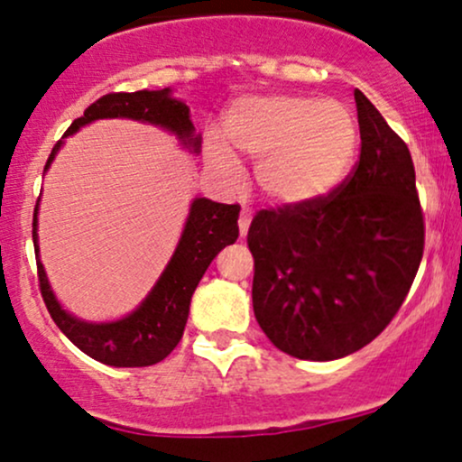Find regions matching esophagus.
<instances>
[{
    "instance_id": "34e87169",
    "label": "esophagus",
    "mask_w": 462,
    "mask_h": 462,
    "mask_svg": "<svg viewBox=\"0 0 462 462\" xmlns=\"http://www.w3.org/2000/svg\"><path fill=\"white\" fill-rule=\"evenodd\" d=\"M249 221H252V215L247 213L245 208H243L241 217H238V232H241V236L247 235V227H249Z\"/></svg>"
}]
</instances>
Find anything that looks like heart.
Returning a JSON list of instances; mask_svg holds the SVG:
<instances>
[{"label":"heart","instance_id":"1","mask_svg":"<svg viewBox=\"0 0 462 462\" xmlns=\"http://www.w3.org/2000/svg\"><path fill=\"white\" fill-rule=\"evenodd\" d=\"M224 139L236 156L258 161L256 182L269 199L306 204L347 176L358 124L352 110L334 99L254 95L227 108ZM229 152L219 141L206 143V161L221 176L236 169Z\"/></svg>","mask_w":462,"mask_h":462}]
</instances>
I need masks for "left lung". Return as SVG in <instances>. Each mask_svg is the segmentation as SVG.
<instances>
[{
	"mask_svg": "<svg viewBox=\"0 0 462 462\" xmlns=\"http://www.w3.org/2000/svg\"><path fill=\"white\" fill-rule=\"evenodd\" d=\"M360 156L328 195L254 215L252 304L280 352L347 356L374 341L404 304L423 256V210L406 143L363 93Z\"/></svg>",
	"mask_w": 462,
	"mask_h": 462,
	"instance_id": "obj_1",
	"label": "left lung"
}]
</instances>
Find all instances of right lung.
<instances>
[{
    "label": "right lung",
    "instance_id": "add662e5",
    "mask_svg": "<svg viewBox=\"0 0 462 462\" xmlns=\"http://www.w3.org/2000/svg\"><path fill=\"white\" fill-rule=\"evenodd\" d=\"M110 116H125V119L161 125V128L178 134V139H182L184 145L190 147L195 153L199 152L201 141L199 136H195L187 104L169 97V88L104 95L88 106L79 119L69 125L65 136L73 134L95 119H110ZM60 145L62 141L54 145L45 162V169L54 161ZM36 208L34 221H32V238H34V252L39 254ZM238 210H241L238 204H217V201L206 198L195 199L176 254L169 261L161 280L139 309L125 319L113 323H87L62 310L54 293H51L50 284H47L43 264L36 261L39 289L51 319L73 346L91 358L99 360V363L110 365V367H150V365L161 363L182 338L184 326L189 319L190 295H193L195 286L199 284L201 275L221 249L236 241Z\"/></svg>",
    "mask_w": 462,
    "mask_h": 462
}]
</instances>
